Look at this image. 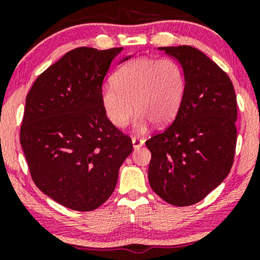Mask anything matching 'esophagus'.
I'll list each match as a JSON object with an SVG mask.
<instances>
[{
    "label": "esophagus",
    "mask_w": 260,
    "mask_h": 260,
    "mask_svg": "<svg viewBox=\"0 0 260 260\" xmlns=\"http://www.w3.org/2000/svg\"><path fill=\"white\" fill-rule=\"evenodd\" d=\"M132 144H133V148L134 149H138V148L143 147V145H144V140L139 139V138H136V137H134V138H132Z\"/></svg>",
    "instance_id": "1"
}]
</instances>
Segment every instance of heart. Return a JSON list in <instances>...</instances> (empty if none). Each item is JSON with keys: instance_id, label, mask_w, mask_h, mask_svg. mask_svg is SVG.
<instances>
[{"instance_id": "1", "label": "heart", "mask_w": 260, "mask_h": 260, "mask_svg": "<svg viewBox=\"0 0 260 260\" xmlns=\"http://www.w3.org/2000/svg\"><path fill=\"white\" fill-rule=\"evenodd\" d=\"M186 90L184 73L172 58L133 59L113 74V84L101 88V104L107 120L124 127L137 110L133 128L144 132L150 126L172 121L182 105Z\"/></svg>"}]
</instances>
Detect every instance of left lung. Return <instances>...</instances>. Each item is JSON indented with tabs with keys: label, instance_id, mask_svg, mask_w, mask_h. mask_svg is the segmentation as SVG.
<instances>
[{
	"label": "left lung",
	"instance_id": "1",
	"mask_svg": "<svg viewBox=\"0 0 260 260\" xmlns=\"http://www.w3.org/2000/svg\"><path fill=\"white\" fill-rule=\"evenodd\" d=\"M186 79L175 121L145 142L151 153L148 178L160 198L176 207L204 199L228 177L234 162L237 101L229 76L192 46H168Z\"/></svg>",
	"mask_w": 260,
	"mask_h": 260
}]
</instances>
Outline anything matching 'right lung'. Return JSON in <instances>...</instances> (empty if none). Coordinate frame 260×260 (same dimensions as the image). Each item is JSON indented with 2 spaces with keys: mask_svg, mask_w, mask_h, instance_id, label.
<instances>
[{
  "mask_svg": "<svg viewBox=\"0 0 260 260\" xmlns=\"http://www.w3.org/2000/svg\"><path fill=\"white\" fill-rule=\"evenodd\" d=\"M121 51L74 49L41 73L26 95L20 144L31 178L44 194L72 210L104 204L133 150L101 104L103 80Z\"/></svg>",
  "mask_w": 260,
  "mask_h": 260,
  "instance_id": "add662e5",
  "label": "right lung"
}]
</instances>
